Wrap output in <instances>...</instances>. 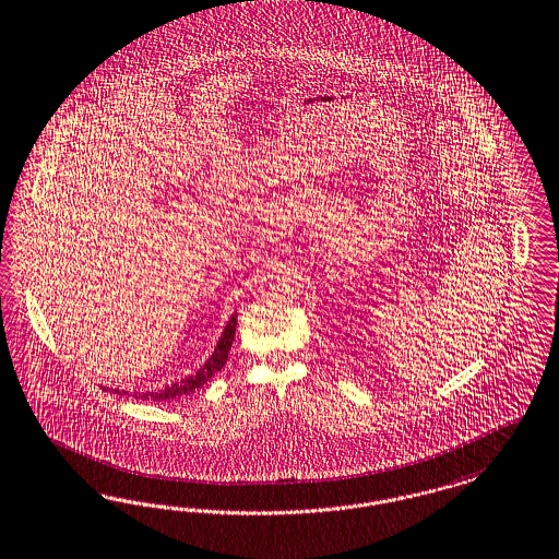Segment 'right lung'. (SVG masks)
I'll list each match as a JSON object with an SVG mask.
<instances>
[{"instance_id":"1","label":"right lung","mask_w":559,"mask_h":559,"mask_svg":"<svg viewBox=\"0 0 559 559\" xmlns=\"http://www.w3.org/2000/svg\"><path fill=\"white\" fill-rule=\"evenodd\" d=\"M235 329H237V313L230 316L228 324L224 326V333L218 338V345L214 349V354L210 356V359L201 366L200 370L187 379L179 380V382H173V384H166L164 389L159 391H145V393H133L134 400H154V402H170V400H177L182 397L187 393H193L195 389L203 386L207 380L212 379L216 372H221L228 359V352H230V345H233V338H235ZM116 395H129V391H118L112 389Z\"/></svg>"}]
</instances>
